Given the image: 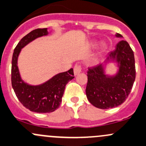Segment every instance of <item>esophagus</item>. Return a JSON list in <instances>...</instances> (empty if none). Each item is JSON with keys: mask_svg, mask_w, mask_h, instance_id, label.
I'll return each instance as SVG.
<instances>
[{"mask_svg": "<svg viewBox=\"0 0 146 146\" xmlns=\"http://www.w3.org/2000/svg\"><path fill=\"white\" fill-rule=\"evenodd\" d=\"M73 71H74L75 76H77L79 73H81V66L80 65H76L74 68H73Z\"/></svg>", "mask_w": 146, "mask_h": 146, "instance_id": "34e87169", "label": "esophagus"}]
</instances>
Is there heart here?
<instances>
[{"label": "heart", "mask_w": 146, "mask_h": 146, "mask_svg": "<svg viewBox=\"0 0 146 146\" xmlns=\"http://www.w3.org/2000/svg\"><path fill=\"white\" fill-rule=\"evenodd\" d=\"M96 42H93L92 43V46H95L96 45ZM106 44L104 43V42H102V43L100 45V49H101V51H104V50H106Z\"/></svg>", "instance_id": "1"}]
</instances>
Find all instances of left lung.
<instances>
[{
  "instance_id": "obj_1",
  "label": "left lung",
  "mask_w": 146,
  "mask_h": 146,
  "mask_svg": "<svg viewBox=\"0 0 146 146\" xmlns=\"http://www.w3.org/2000/svg\"><path fill=\"white\" fill-rule=\"evenodd\" d=\"M116 38H122L119 33ZM115 62L117 71L114 74H106V67ZM136 78L134 52L128 42L120 40L115 49L108 54L103 64L87 71L86 95L94 106L101 109L115 108L125 102Z\"/></svg>"
}]
</instances>
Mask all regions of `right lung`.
Returning a JSON list of instances; mask_svg holds the SVG:
<instances>
[{
  "label": "right lung",
  "instance_id": "right-lung-1",
  "mask_svg": "<svg viewBox=\"0 0 146 146\" xmlns=\"http://www.w3.org/2000/svg\"><path fill=\"white\" fill-rule=\"evenodd\" d=\"M49 34L47 29H38L28 33L17 44L12 59V86L17 97L25 108L39 113H52L60 106L66 84L74 78L73 69L59 73L46 82L33 85L24 82L18 68V57L21 49L36 38Z\"/></svg>",
  "mask_w": 146,
  "mask_h": 146
}]
</instances>
